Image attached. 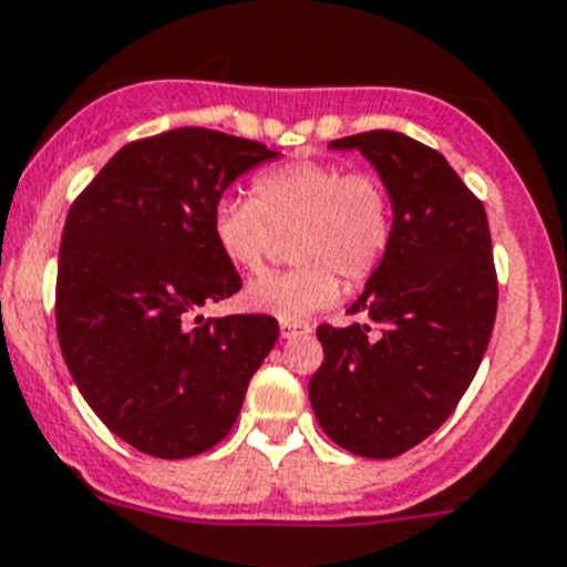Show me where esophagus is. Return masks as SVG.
Returning a JSON list of instances; mask_svg holds the SVG:
<instances>
[{
    "mask_svg": "<svg viewBox=\"0 0 567 567\" xmlns=\"http://www.w3.org/2000/svg\"><path fill=\"white\" fill-rule=\"evenodd\" d=\"M279 331H282L285 340H296V337H307L312 329L307 323H296V320H282Z\"/></svg>",
    "mask_w": 567,
    "mask_h": 567,
    "instance_id": "34e87169",
    "label": "esophagus"
}]
</instances>
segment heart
I'll return each mask as SVG.
<instances>
[{"label":"heart","mask_w":567,"mask_h":567,"mask_svg":"<svg viewBox=\"0 0 567 567\" xmlns=\"http://www.w3.org/2000/svg\"><path fill=\"white\" fill-rule=\"evenodd\" d=\"M290 230L299 266L251 279L244 305L279 320H307L337 301V274L364 282L381 266L394 230L392 197L373 173L296 162L257 175L251 199H219L210 216L216 249L238 271H257L274 236Z\"/></svg>","instance_id":"obj_1"}]
</instances>
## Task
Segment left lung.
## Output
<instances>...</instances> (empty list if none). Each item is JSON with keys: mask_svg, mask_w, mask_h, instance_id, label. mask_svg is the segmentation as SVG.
Segmentation results:
<instances>
[{"mask_svg": "<svg viewBox=\"0 0 567 567\" xmlns=\"http://www.w3.org/2000/svg\"><path fill=\"white\" fill-rule=\"evenodd\" d=\"M359 151L392 197L390 251L348 312L368 323L318 326L323 364L310 379L318 425L362 458H394L455 411L488 348L496 271L483 203L442 153L398 131L329 142Z\"/></svg>", "mask_w": 567, "mask_h": 567, "instance_id": "1", "label": "left lung"}]
</instances>
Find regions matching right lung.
Listing matches in <instances>:
<instances>
[{
    "label": "right lung",
    "mask_w": 567,
    "mask_h": 567,
    "mask_svg": "<svg viewBox=\"0 0 567 567\" xmlns=\"http://www.w3.org/2000/svg\"><path fill=\"white\" fill-rule=\"evenodd\" d=\"M279 153L210 128L120 147L71 205L56 268V337L90 409L156 458L230 433L279 337L271 316H192L241 290L210 216L236 177Z\"/></svg>",
    "instance_id": "right-lung-1"
}]
</instances>
